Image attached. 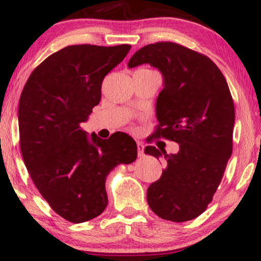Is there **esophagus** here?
<instances>
[{"mask_svg": "<svg viewBox=\"0 0 261 261\" xmlns=\"http://www.w3.org/2000/svg\"><path fill=\"white\" fill-rule=\"evenodd\" d=\"M138 155L141 158L145 155V146H143L142 142H138Z\"/></svg>", "mask_w": 261, "mask_h": 261, "instance_id": "1", "label": "esophagus"}]
</instances>
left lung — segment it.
Instances as JSON below:
<instances>
[{
    "label": "left lung",
    "instance_id": "obj_1",
    "mask_svg": "<svg viewBox=\"0 0 261 261\" xmlns=\"http://www.w3.org/2000/svg\"><path fill=\"white\" fill-rule=\"evenodd\" d=\"M143 63L164 76L154 135L180 146L176 154L154 146L145 148L149 155L165 156L167 164L147 190V201L165 220H192L212 201L231 158L236 116L231 92L212 60L181 44H148L132 56L128 67Z\"/></svg>",
    "mask_w": 261,
    "mask_h": 261
}]
</instances>
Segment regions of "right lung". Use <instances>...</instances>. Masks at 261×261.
Wrapping results in <instances>:
<instances>
[{"instance_id":"obj_1","label":"right lung","mask_w":261,"mask_h":261,"mask_svg":"<svg viewBox=\"0 0 261 261\" xmlns=\"http://www.w3.org/2000/svg\"><path fill=\"white\" fill-rule=\"evenodd\" d=\"M129 44H75L40 63L25 82L18 103L22 158L33 182L55 213L80 224L103 212L106 177L138 156L137 142L116 132L88 137L80 123L99 105L106 75L129 51Z\"/></svg>"}]
</instances>
